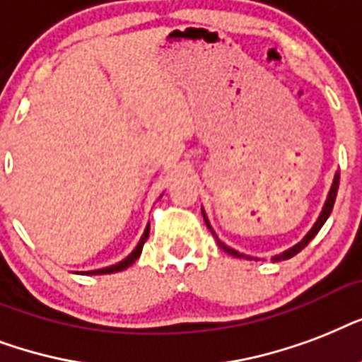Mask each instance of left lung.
I'll return each mask as SVG.
<instances>
[{
	"instance_id": "1",
	"label": "left lung",
	"mask_w": 362,
	"mask_h": 362,
	"mask_svg": "<svg viewBox=\"0 0 362 362\" xmlns=\"http://www.w3.org/2000/svg\"><path fill=\"white\" fill-rule=\"evenodd\" d=\"M338 185H340V173H336V175H334V181H332V187H330L329 198H327V202H325L323 211H321V215H319L317 223L313 225L312 230L308 232L306 236H304V240H302V242L296 243L295 247H291V249H287L285 253L277 255V257H274V260H287V259H291V257H295L296 253H300L302 249L306 247L308 243L312 242L313 238H315V234H317V232L321 230V226L325 225V221L329 219L330 211H332V207H334L336 192H338ZM204 219H206V215H204ZM206 225L209 226V223H207V219H206ZM209 228H211V226H209ZM217 242H219V240H217ZM219 247L223 249V251H226V253H228V255H234V257H245V255L238 253V251H234V249H230V247H228V245H225V243H223V242H219ZM245 259H249V257H245Z\"/></svg>"
}]
</instances>
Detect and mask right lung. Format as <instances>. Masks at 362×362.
I'll list each match as a JSON object with an SVG mask.
<instances>
[{
    "instance_id": "obj_1",
    "label": "right lung",
    "mask_w": 362,
    "mask_h": 362,
    "mask_svg": "<svg viewBox=\"0 0 362 362\" xmlns=\"http://www.w3.org/2000/svg\"><path fill=\"white\" fill-rule=\"evenodd\" d=\"M147 238H149V225H147V228H145V234H143V238L139 240V243H137V247L134 249V251H132V253L128 255L124 260H120L119 264L109 266V268H102V270H92V272H86V274H90V276H100V274H113V272L126 270L128 266L134 264V262L139 259V255H141V249H143V243L147 242Z\"/></svg>"
}]
</instances>
